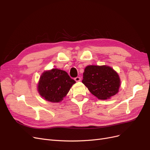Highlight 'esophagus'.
Instances as JSON below:
<instances>
[{"label": "esophagus", "mask_w": 150, "mask_h": 150, "mask_svg": "<svg viewBox=\"0 0 150 150\" xmlns=\"http://www.w3.org/2000/svg\"><path fill=\"white\" fill-rule=\"evenodd\" d=\"M74 80L76 81V82H79V81H81V78L80 77H76V78H74Z\"/></svg>", "instance_id": "esophagus-1"}]
</instances>
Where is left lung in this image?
I'll list each match as a JSON object with an SVG mask.
<instances>
[{"mask_svg":"<svg viewBox=\"0 0 150 150\" xmlns=\"http://www.w3.org/2000/svg\"><path fill=\"white\" fill-rule=\"evenodd\" d=\"M82 83L99 99L110 98L118 92L120 79L117 72L107 66H88Z\"/></svg>","mask_w":150,"mask_h":150,"instance_id":"obj_1","label":"left lung"}]
</instances>
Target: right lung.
Returning <instances> with one entry per match:
<instances>
[{
    "mask_svg": "<svg viewBox=\"0 0 150 150\" xmlns=\"http://www.w3.org/2000/svg\"><path fill=\"white\" fill-rule=\"evenodd\" d=\"M76 81L64 71L52 69L42 73L38 84V91L46 100L58 103L66 96Z\"/></svg>",
    "mask_w": 150,
    "mask_h": 150,
    "instance_id": "obj_1",
    "label": "right lung"
}]
</instances>
